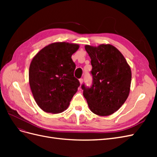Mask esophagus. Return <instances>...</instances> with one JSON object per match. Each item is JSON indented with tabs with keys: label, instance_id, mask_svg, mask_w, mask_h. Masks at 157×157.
Listing matches in <instances>:
<instances>
[{
	"label": "esophagus",
	"instance_id": "1",
	"mask_svg": "<svg viewBox=\"0 0 157 157\" xmlns=\"http://www.w3.org/2000/svg\"><path fill=\"white\" fill-rule=\"evenodd\" d=\"M79 82H80V84H81L82 83V82H83V78H80L79 79Z\"/></svg>",
	"mask_w": 157,
	"mask_h": 157
}]
</instances>
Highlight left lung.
<instances>
[{"label":"left lung","mask_w":157,"mask_h":157,"mask_svg":"<svg viewBox=\"0 0 157 157\" xmlns=\"http://www.w3.org/2000/svg\"><path fill=\"white\" fill-rule=\"evenodd\" d=\"M91 59L92 84H82L83 96L92 112L99 116L114 113L126 101L130 92L132 73L121 52L111 44L85 46Z\"/></svg>","instance_id":"left-lung-1"}]
</instances>
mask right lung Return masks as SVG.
<instances>
[{
    "label": "right lung",
    "mask_w": 157,
    "mask_h": 157,
    "mask_svg": "<svg viewBox=\"0 0 157 157\" xmlns=\"http://www.w3.org/2000/svg\"><path fill=\"white\" fill-rule=\"evenodd\" d=\"M79 46L55 42L42 48L33 58L29 71V84L37 105L46 113L67 109L80 86L74 77L76 65L71 59Z\"/></svg>",
    "instance_id": "add662e5"
}]
</instances>
